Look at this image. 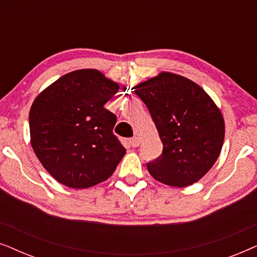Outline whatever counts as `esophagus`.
<instances>
[{
  "label": "esophagus",
  "instance_id": "esophagus-1",
  "mask_svg": "<svg viewBox=\"0 0 257 257\" xmlns=\"http://www.w3.org/2000/svg\"><path fill=\"white\" fill-rule=\"evenodd\" d=\"M130 145H131L132 147H138L140 145V140L137 138V137H135V138H131L130 139Z\"/></svg>",
  "mask_w": 257,
  "mask_h": 257
}]
</instances>
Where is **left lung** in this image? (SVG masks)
<instances>
[{"instance_id":"left-lung-1","label":"left lung","mask_w":257,"mask_h":257,"mask_svg":"<svg viewBox=\"0 0 257 257\" xmlns=\"http://www.w3.org/2000/svg\"><path fill=\"white\" fill-rule=\"evenodd\" d=\"M149 108L163 154L147 164L161 184L187 187L215 164L224 139V119L209 94L184 76L159 75L133 87Z\"/></svg>"}]
</instances>
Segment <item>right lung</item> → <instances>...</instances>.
<instances>
[{
  "label": "right lung",
  "instance_id": "obj_1",
  "mask_svg": "<svg viewBox=\"0 0 257 257\" xmlns=\"http://www.w3.org/2000/svg\"><path fill=\"white\" fill-rule=\"evenodd\" d=\"M119 85L96 69L62 76L35 98L30 143L43 167L62 185L89 188L111 177L125 156L113 135L117 117L104 107Z\"/></svg>",
  "mask_w": 257,
  "mask_h": 257
}]
</instances>
